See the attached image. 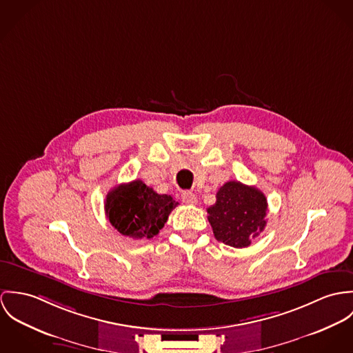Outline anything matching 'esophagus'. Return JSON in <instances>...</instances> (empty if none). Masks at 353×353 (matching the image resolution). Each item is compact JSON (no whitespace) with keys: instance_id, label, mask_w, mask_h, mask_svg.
<instances>
[{"instance_id":"obj_1","label":"esophagus","mask_w":353,"mask_h":353,"mask_svg":"<svg viewBox=\"0 0 353 353\" xmlns=\"http://www.w3.org/2000/svg\"><path fill=\"white\" fill-rule=\"evenodd\" d=\"M181 199H183V201H184L185 204H188V205H194V204H196V201H197V197H196L195 194H192L191 191H184V192L181 194Z\"/></svg>"}]
</instances>
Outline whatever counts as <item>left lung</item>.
<instances>
[{"label":"left lung","mask_w":353,"mask_h":353,"mask_svg":"<svg viewBox=\"0 0 353 353\" xmlns=\"http://www.w3.org/2000/svg\"><path fill=\"white\" fill-rule=\"evenodd\" d=\"M268 203L256 187L228 181L216 192V201L207 208L208 222L218 241L246 248L267 225Z\"/></svg>","instance_id":"1"}]
</instances>
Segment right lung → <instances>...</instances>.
Wrapping results in <instances>:
<instances>
[{
	"label": "right lung",
	"mask_w": 353,
	"mask_h": 353,
	"mask_svg": "<svg viewBox=\"0 0 353 353\" xmlns=\"http://www.w3.org/2000/svg\"><path fill=\"white\" fill-rule=\"evenodd\" d=\"M177 205L170 195H159L142 180L120 184L105 199V215L120 234L142 239L153 238Z\"/></svg>",
	"instance_id": "1"
}]
</instances>
